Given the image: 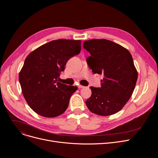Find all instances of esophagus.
<instances>
[{
	"instance_id": "34e87169",
	"label": "esophagus",
	"mask_w": 158,
	"mask_h": 158,
	"mask_svg": "<svg viewBox=\"0 0 158 158\" xmlns=\"http://www.w3.org/2000/svg\"><path fill=\"white\" fill-rule=\"evenodd\" d=\"M77 87H78V88H79V89H81V88H83L85 86H82V85H78V86H77Z\"/></svg>"
}]
</instances>
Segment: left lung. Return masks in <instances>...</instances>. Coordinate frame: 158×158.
<instances>
[{"instance_id": "8db88e82", "label": "left lung", "mask_w": 158, "mask_h": 158, "mask_svg": "<svg viewBox=\"0 0 158 158\" xmlns=\"http://www.w3.org/2000/svg\"><path fill=\"white\" fill-rule=\"evenodd\" d=\"M83 48L91 54L86 61L94 73L104 75L101 86H91L92 95L85 102L96 114L108 116L120 111L131 98L138 72L128 50L106 39L85 41Z\"/></svg>"}]
</instances>
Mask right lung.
Wrapping results in <instances>:
<instances>
[{"label":"right lung","mask_w":158,"mask_h":158,"mask_svg":"<svg viewBox=\"0 0 158 158\" xmlns=\"http://www.w3.org/2000/svg\"><path fill=\"white\" fill-rule=\"evenodd\" d=\"M81 40L59 39L39 47L26 57L19 73L22 94L35 113L56 117L67 109L77 87L58 82L70 58L79 54Z\"/></svg>","instance_id":"add662e5"}]
</instances>
